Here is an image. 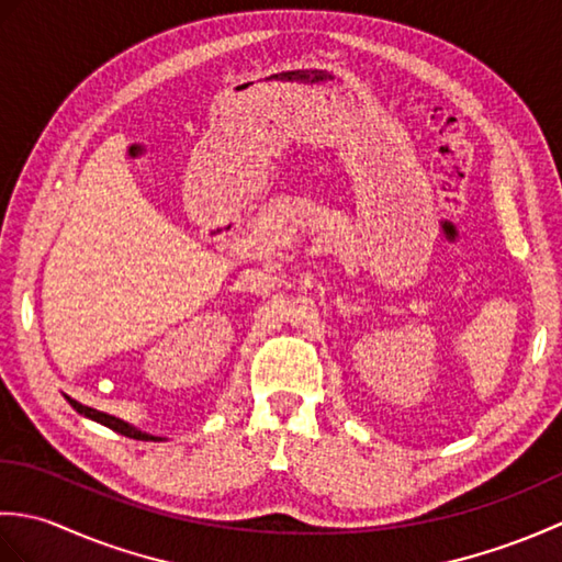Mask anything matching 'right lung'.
<instances>
[{
    "label": "right lung",
    "mask_w": 562,
    "mask_h": 562,
    "mask_svg": "<svg viewBox=\"0 0 562 562\" xmlns=\"http://www.w3.org/2000/svg\"><path fill=\"white\" fill-rule=\"evenodd\" d=\"M65 398L69 401V405H71V408H75L77 413L87 415V417H91V420H97V423H101V425H105V427H111L113 432H121V435H125V437H130V439H145V441H149V439L157 441V439H159V441H161V437H151V435H147V432H139V429H135L133 425L117 420V417H113V415H109V413L93 411V408H89V405H81V403H77L75 398H69V396H65Z\"/></svg>",
    "instance_id": "1"
}]
</instances>
